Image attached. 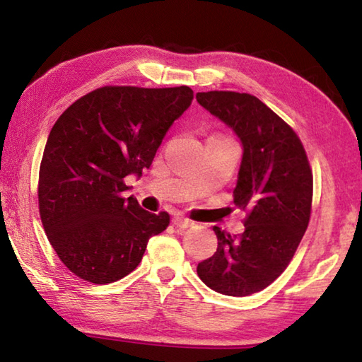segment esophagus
<instances>
[{"instance_id":"obj_1","label":"esophagus","mask_w":362,"mask_h":362,"mask_svg":"<svg viewBox=\"0 0 362 362\" xmlns=\"http://www.w3.org/2000/svg\"><path fill=\"white\" fill-rule=\"evenodd\" d=\"M173 223H174L175 226H179V228H189V226L194 225L193 220H189V218L183 217V216H174Z\"/></svg>"}]
</instances>
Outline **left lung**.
<instances>
[{
    "instance_id": "1",
    "label": "left lung",
    "mask_w": 362,
    "mask_h": 362,
    "mask_svg": "<svg viewBox=\"0 0 362 362\" xmlns=\"http://www.w3.org/2000/svg\"><path fill=\"white\" fill-rule=\"evenodd\" d=\"M196 100L240 139L233 194L247 211L240 236L214 226L217 250L196 272L212 291L246 297L272 284L296 254L310 222L313 174L297 134L257 97L211 90Z\"/></svg>"
}]
</instances>
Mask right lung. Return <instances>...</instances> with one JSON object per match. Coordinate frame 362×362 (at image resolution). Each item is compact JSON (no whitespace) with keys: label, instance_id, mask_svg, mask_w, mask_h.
I'll return each mask as SVG.
<instances>
[{"label":"right lung","instance_id":"obj_1","mask_svg":"<svg viewBox=\"0 0 362 362\" xmlns=\"http://www.w3.org/2000/svg\"><path fill=\"white\" fill-rule=\"evenodd\" d=\"M193 100L188 86H105L78 99L52 126L40 166V216L59 259L78 278L107 284L137 268L169 214H151L127 175L151 166L170 124Z\"/></svg>","mask_w":362,"mask_h":362}]
</instances>
